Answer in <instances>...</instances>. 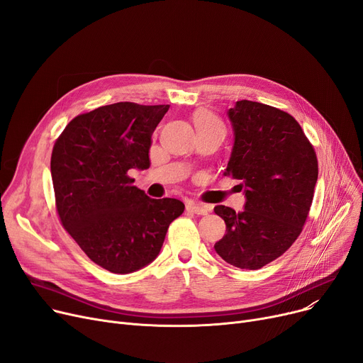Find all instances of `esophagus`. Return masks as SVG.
Returning a JSON list of instances; mask_svg holds the SVG:
<instances>
[{"label":"esophagus","mask_w":363,"mask_h":363,"mask_svg":"<svg viewBox=\"0 0 363 363\" xmlns=\"http://www.w3.org/2000/svg\"><path fill=\"white\" fill-rule=\"evenodd\" d=\"M186 211L196 213V215H207V207L194 201H188L186 203Z\"/></svg>","instance_id":"1"}]
</instances>
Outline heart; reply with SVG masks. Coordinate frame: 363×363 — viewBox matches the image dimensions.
Returning a JSON list of instances; mask_svg holds the SVG:
<instances>
[{
    "instance_id": "heart-1",
    "label": "heart",
    "mask_w": 363,
    "mask_h": 363,
    "mask_svg": "<svg viewBox=\"0 0 363 363\" xmlns=\"http://www.w3.org/2000/svg\"><path fill=\"white\" fill-rule=\"evenodd\" d=\"M194 125L197 130H206V129H223L222 122L215 116L213 113L200 110L194 114Z\"/></svg>"
}]
</instances>
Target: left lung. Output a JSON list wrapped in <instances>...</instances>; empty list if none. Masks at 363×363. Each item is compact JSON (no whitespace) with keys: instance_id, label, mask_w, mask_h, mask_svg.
<instances>
[{"instance_id":"1","label":"left lung","mask_w":363,"mask_h":363,"mask_svg":"<svg viewBox=\"0 0 363 363\" xmlns=\"http://www.w3.org/2000/svg\"><path fill=\"white\" fill-rule=\"evenodd\" d=\"M234 145L225 177L241 179L244 211L216 206L226 233L216 253L240 269H260L287 252L308 219L318 159L298 122L279 108L241 100L228 110Z\"/></svg>"}]
</instances>
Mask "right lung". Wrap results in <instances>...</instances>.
Segmentation results:
<instances>
[{"label": "right lung", "mask_w": 363, "mask_h": 363, "mask_svg": "<svg viewBox=\"0 0 363 363\" xmlns=\"http://www.w3.org/2000/svg\"><path fill=\"white\" fill-rule=\"evenodd\" d=\"M167 104L114 103L76 116L51 155L55 207L84 253L113 274L155 260L167 228L184 212L177 199H150L128 170L148 169L151 135Z\"/></svg>", "instance_id": "right-lung-1"}]
</instances>
